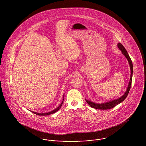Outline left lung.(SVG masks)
<instances>
[{"label": "left lung", "instance_id": "obj_1", "mask_svg": "<svg viewBox=\"0 0 146 146\" xmlns=\"http://www.w3.org/2000/svg\"><path fill=\"white\" fill-rule=\"evenodd\" d=\"M117 46H118V48L121 50L122 54L127 59L128 62L129 64V67H130V69H131V78H130L129 82L127 89L126 90V91L124 93L122 97H121L120 98H118L117 100H112V101H110V102H107L106 103H94V102H91V101H89V100H86L87 103L90 105L91 107H92L93 108L98 109V110H110V109L114 107L117 106V104H118L121 103V102H122L125 99V98L128 96V93H129V92L130 90V89H131V84H132V74H133V64H132V62L131 60V58L129 56V55H128L126 49L124 47L123 45H122L121 43H118Z\"/></svg>", "mask_w": 146, "mask_h": 146}]
</instances>
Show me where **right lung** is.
I'll list each match as a JSON object with an SVG mask.
<instances>
[{
    "label": "right lung",
    "instance_id": "1",
    "mask_svg": "<svg viewBox=\"0 0 146 146\" xmlns=\"http://www.w3.org/2000/svg\"><path fill=\"white\" fill-rule=\"evenodd\" d=\"M63 100H64V96H63V101H62V103L60 104V105L59 106V107H58L57 108H56V109H55L54 110H53V111H50V112H49L48 113H36V112H33V111H31L34 114H36V115H49V114H53L54 113L56 112H57L60 108V107H62V104H63Z\"/></svg>",
    "mask_w": 146,
    "mask_h": 146
}]
</instances>
